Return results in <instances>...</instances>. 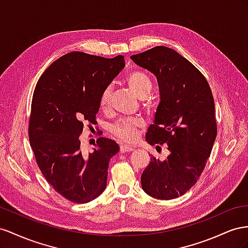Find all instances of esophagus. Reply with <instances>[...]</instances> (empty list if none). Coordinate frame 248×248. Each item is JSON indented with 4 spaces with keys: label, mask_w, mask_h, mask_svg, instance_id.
Masks as SVG:
<instances>
[{
    "label": "esophagus",
    "mask_w": 248,
    "mask_h": 248,
    "mask_svg": "<svg viewBox=\"0 0 248 248\" xmlns=\"http://www.w3.org/2000/svg\"><path fill=\"white\" fill-rule=\"evenodd\" d=\"M132 151H133V147L130 145H125V144L120 145V152L122 153H131Z\"/></svg>",
    "instance_id": "1"
}]
</instances>
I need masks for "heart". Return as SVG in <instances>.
<instances>
[{"mask_svg":"<svg viewBox=\"0 0 248 248\" xmlns=\"http://www.w3.org/2000/svg\"><path fill=\"white\" fill-rule=\"evenodd\" d=\"M126 83H128L131 90L139 98H145L150 95L153 89V82L148 75L139 70H134L126 76ZM111 100V87L107 86L104 88L100 95V107L101 109H107ZM147 106V104H144ZM144 125L143 120L138 117L119 119L109 126V131L112 136H114L123 142H134L138 137L139 132L142 130Z\"/></svg>","mask_w":248,"mask_h":248,"instance_id":"b5f03b06","label":"heart"}]
</instances>
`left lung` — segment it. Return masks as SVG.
<instances>
[{"label": "left lung", "instance_id": "obj_1", "mask_svg": "<svg viewBox=\"0 0 248 248\" xmlns=\"http://www.w3.org/2000/svg\"><path fill=\"white\" fill-rule=\"evenodd\" d=\"M131 59L153 73L161 101L146 133L148 143L167 144L163 162L151 157L141 175L144 192L158 200L185 194L200 179L217 135L210 85L192 63L166 46H155Z\"/></svg>", "mask_w": 248, "mask_h": 248}]
</instances>
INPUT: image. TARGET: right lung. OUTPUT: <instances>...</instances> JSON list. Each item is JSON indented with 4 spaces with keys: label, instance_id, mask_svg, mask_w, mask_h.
<instances>
[{
    "label": "right lung",
    "instance_id": "add662e5",
    "mask_svg": "<svg viewBox=\"0 0 248 248\" xmlns=\"http://www.w3.org/2000/svg\"><path fill=\"white\" fill-rule=\"evenodd\" d=\"M124 66V56L104 58L72 52L53 62L35 86L29 140L42 175L64 199L86 203L107 185L115 141L100 137L91 153L81 150L84 124H94L104 88Z\"/></svg>",
    "mask_w": 248,
    "mask_h": 248
}]
</instances>
